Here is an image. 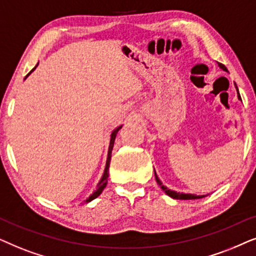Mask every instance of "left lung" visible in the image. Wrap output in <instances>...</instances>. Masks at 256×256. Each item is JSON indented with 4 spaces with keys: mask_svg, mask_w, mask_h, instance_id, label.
<instances>
[{
    "mask_svg": "<svg viewBox=\"0 0 256 256\" xmlns=\"http://www.w3.org/2000/svg\"><path fill=\"white\" fill-rule=\"evenodd\" d=\"M219 66H220L221 69H222V70L227 71L226 66H224V64L219 63ZM235 86H236V84H235ZM236 88H238V86H236ZM238 91H239V90H238ZM239 98H240V96H239ZM154 176H156V182H158V185H159L160 187H162V190L164 192H165L166 194H168V196H171V198H173V199H180V200H190V199H200V198H204V196H196V194H182V193H176V192H174V190H168V187H166V186H164L162 184V182H160V180H159L158 176H156V172H154Z\"/></svg>",
    "mask_w": 256,
    "mask_h": 256,
    "instance_id": "8db88e82",
    "label": "left lung"
}]
</instances>
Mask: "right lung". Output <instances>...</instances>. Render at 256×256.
<instances>
[{"instance_id":"1","label":"right lung","mask_w":256,"mask_h":256,"mask_svg":"<svg viewBox=\"0 0 256 256\" xmlns=\"http://www.w3.org/2000/svg\"><path fill=\"white\" fill-rule=\"evenodd\" d=\"M35 69V68H34ZM32 69V70H34ZM122 126H119V128H116V130L112 132L111 134V140H110V146H108V160H106V166H105V171H104V174L102 176L100 182H98L97 185V190H94L92 193V196H90L88 199L85 200V202H90L91 200L96 199V198L100 196V194L103 192V190L105 188V186H106L108 184V166H110V160H111V153H112V148H114V139H116V136H117V132L120 130Z\"/></svg>"}]
</instances>
